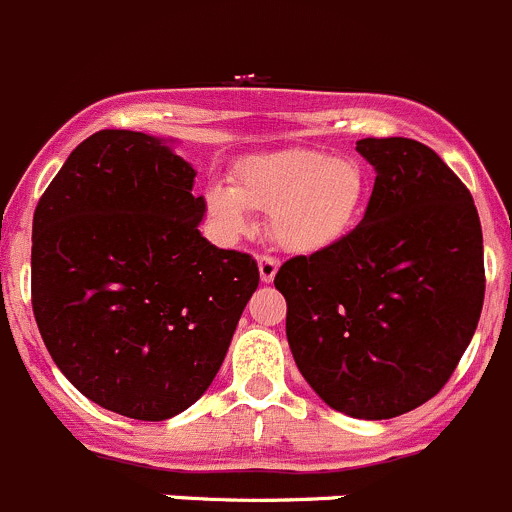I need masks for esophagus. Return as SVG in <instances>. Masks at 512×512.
<instances>
[{
  "label": "esophagus",
  "instance_id": "obj_1",
  "mask_svg": "<svg viewBox=\"0 0 512 512\" xmlns=\"http://www.w3.org/2000/svg\"><path fill=\"white\" fill-rule=\"evenodd\" d=\"M278 273V261L273 256H261L258 258V276L263 283H273Z\"/></svg>",
  "mask_w": 512,
  "mask_h": 512
}]
</instances>
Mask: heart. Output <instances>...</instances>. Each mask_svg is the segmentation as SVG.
Instances as JSON below:
<instances>
[{"mask_svg":"<svg viewBox=\"0 0 512 512\" xmlns=\"http://www.w3.org/2000/svg\"><path fill=\"white\" fill-rule=\"evenodd\" d=\"M370 177L360 160L313 147L246 157L231 187L212 184L204 194L207 214L224 239L254 229L256 214L271 217V236L283 251L315 256L345 241L365 209Z\"/></svg>","mask_w":512,"mask_h":512,"instance_id":"heart-1","label":"heart"}]
</instances>
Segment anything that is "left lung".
<instances>
[{
    "label": "left lung",
    "instance_id": "8db88e82",
    "mask_svg": "<svg viewBox=\"0 0 512 512\" xmlns=\"http://www.w3.org/2000/svg\"><path fill=\"white\" fill-rule=\"evenodd\" d=\"M374 167L367 212L345 241L276 273L305 382L335 412L392 419L429 402L476 333L486 293L471 192L431 147L357 140Z\"/></svg>",
    "mask_w": 512,
    "mask_h": 512
}]
</instances>
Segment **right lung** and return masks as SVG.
<instances>
[{
	"label": "right lung",
	"mask_w": 512,
	"mask_h": 512,
	"mask_svg": "<svg viewBox=\"0 0 512 512\" xmlns=\"http://www.w3.org/2000/svg\"><path fill=\"white\" fill-rule=\"evenodd\" d=\"M175 140L100 130L63 162L31 229V305L51 360L108 412L165 421L217 377L258 288L249 254L199 231Z\"/></svg>",
	"instance_id": "add662e5"
}]
</instances>
